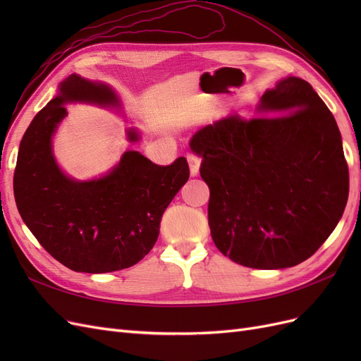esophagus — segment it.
Instances as JSON below:
<instances>
[{
	"label": "esophagus",
	"instance_id": "obj_1",
	"mask_svg": "<svg viewBox=\"0 0 361 361\" xmlns=\"http://www.w3.org/2000/svg\"><path fill=\"white\" fill-rule=\"evenodd\" d=\"M187 159L190 162V173L191 176H195V174L199 173V167H200V158L197 155H192V154H188L187 155Z\"/></svg>",
	"mask_w": 361,
	"mask_h": 361
}]
</instances>
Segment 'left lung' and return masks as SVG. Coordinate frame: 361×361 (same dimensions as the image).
I'll return each instance as SVG.
<instances>
[{"mask_svg": "<svg viewBox=\"0 0 361 361\" xmlns=\"http://www.w3.org/2000/svg\"><path fill=\"white\" fill-rule=\"evenodd\" d=\"M257 114L227 116L190 141L211 191L216 248L239 265L290 268L309 259L341 220L349 171L341 130L313 87L297 76L260 97Z\"/></svg>", "mask_w": 361, "mask_h": 361, "instance_id": "left-lung-1", "label": "left lung"}]
</instances>
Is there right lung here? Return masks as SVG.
<instances>
[{"instance_id":"1","label":"right lung","mask_w":361,"mask_h":361,"mask_svg":"<svg viewBox=\"0 0 361 361\" xmlns=\"http://www.w3.org/2000/svg\"><path fill=\"white\" fill-rule=\"evenodd\" d=\"M120 106L110 85L72 73L59 94L36 114L20 140L13 178L18 211L40 245L76 272L102 274L135 265L154 248L164 211L190 178L183 157L157 166L126 150L104 176L76 180L52 152V135L68 116L66 104ZM130 143L138 130H126Z\"/></svg>"}]
</instances>
